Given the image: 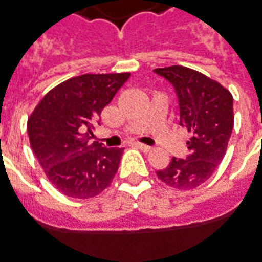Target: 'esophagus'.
I'll return each instance as SVG.
<instances>
[{
  "label": "esophagus",
  "instance_id": "34e87169",
  "mask_svg": "<svg viewBox=\"0 0 262 262\" xmlns=\"http://www.w3.org/2000/svg\"><path fill=\"white\" fill-rule=\"evenodd\" d=\"M135 146H136V147H139L140 150H143V151H149V150H151V147H150V146H147V144H143V143H135Z\"/></svg>",
  "mask_w": 262,
  "mask_h": 262
}]
</instances>
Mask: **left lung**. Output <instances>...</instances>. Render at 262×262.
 <instances>
[{
    "mask_svg": "<svg viewBox=\"0 0 262 262\" xmlns=\"http://www.w3.org/2000/svg\"><path fill=\"white\" fill-rule=\"evenodd\" d=\"M155 74L173 86L180 126L191 133L186 159L173 157L156 174L170 187L193 190L211 177L226 155L234 126L233 96L220 83L190 68H157Z\"/></svg>",
    "mask_w": 262,
    "mask_h": 262,
    "instance_id": "left-lung-1",
    "label": "left lung"
}]
</instances>
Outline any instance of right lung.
<instances>
[{
	"mask_svg": "<svg viewBox=\"0 0 262 262\" xmlns=\"http://www.w3.org/2000/svg\"><path fill=\"white\" fill-rule=\"evenodd\" d=\"M130 74H85L49 91L28 119L34 155L62 194L91 199L116 174L123 149L91 142L100 113Z\"/></svg>",
	"mask_w": 262,
	"mask_h": 262,
	"instance_id": "add662e5",
	"label": "right lung"
}]
</instances>
